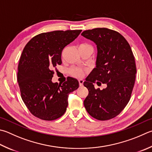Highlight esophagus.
<instances>
[{"label":"esophagus","instance_id":"34e87169","mask_svg":"<svg viewBox=\"0 0 152 152\" xmlns=\"http://www.w3.org/2000/svg\"><path fill=\"white\" fill-rule=\"evenodd\" d=\"M78 82H79V84H80V86H82V85H83V84H84V80H78Z\"/></svg>","mask_w":152,"mask_h":152}]
</instances>
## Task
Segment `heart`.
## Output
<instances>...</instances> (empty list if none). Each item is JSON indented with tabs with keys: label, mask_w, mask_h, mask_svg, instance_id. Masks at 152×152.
<instances>
[{
	"label": "heart",
	"mask_w": 152,
	"mask_h": 152,
	"mask_svg": "<svg viewBox=\"0 0 152 152\" xmlns=\"http://www.w3.org/2000/svg\"><path fill=\"white\" fill-rule=\"evenodd\" d=\"M78 50L79 51L82 50H92V46L86 43H82L80 45H78ZM70 72L71 75H72L74 77H76V78H80L82 76H83V71H82L80 68H72Z\"/></svg>",
	"instance_id": "b5f03b06"
}]
</instances>
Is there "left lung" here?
I'll return each mask as SVG.
<instances>
[{
  "instance_id": "obj_1",
  "label": "left lung",
  "mask_w": 152,
  "mask_h": 152,
  "mask_svg": "<svg viewBox=\"0 0 152 152\" xmlns=\"http://www.w3.org/2000/svg\"><path fill=\"white\" fill-rule=\"evenodd\" d=\"M82 36L93 41L98 50L96 66L84 82L89 92L84 107L96 119H112L122 111L131 97L136 74L133 52L125 38L115 30L97 28L85 30ZM95 82L99 85L106 83L107 87L96 89Z\"/></svg>"
}]
</instances>
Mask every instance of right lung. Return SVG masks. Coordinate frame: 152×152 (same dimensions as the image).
Masks as SVG:
<instances>
[{"label":"right lung","instance_id":"1","mask_svg":"<svg viewBox=\"0 0 152 152\" xmlns=\"http://www.w3.org/2000/svg\"><path fill=\"white\" fill-rule=\"evenodd\" d=\"M81 32L74 30L41 33L24 47L18 66L17 80L22 99L35 117L54 120L66 110L69 94L79 87L78 81L69 77L62 84L53 83L52 69L62 64L63 49Z\"/></svg>","mask_w":152,"mask_h":152}]
</instances>
